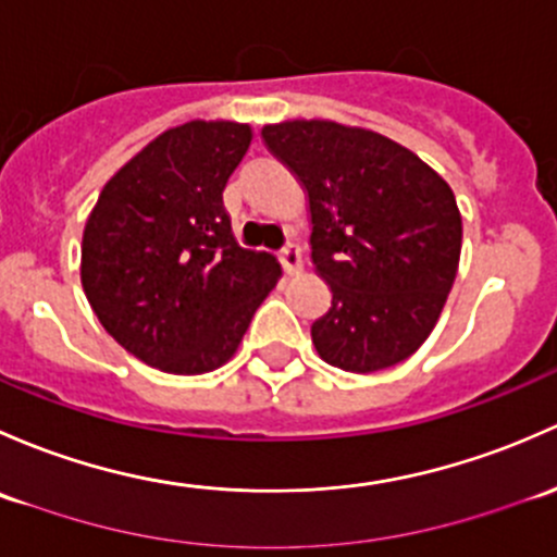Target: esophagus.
I'll return each mask as SVG.
<instances>
[{"instance_id": "obj_1", "label": "esophagus", "mask_w": 557, "mask_h": 557, "mask_svg": "<svg viewBox=\"0 0 557 557\" xmlns=\"http://www.w3.org/2000/svg\"><path fill=\"white\" fill-rule=\"evenodd\" d=\"M278 260H281V265H284L286 273L302 271V255H300V246L297 244H286L284 249L278 251Z\"/></svg>"}]
</instances>
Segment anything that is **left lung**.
I'll list each match as a JSON object with an SVG mask.
<instances>
[{
	"label": "left lung",
	"instance_id": "1",
	"mask_svg": "<svg viewBox=\"0 0 557 557\" xmlns=\"http://www.w3.org/2000/svg\"><path fill=\"white\" fill-rule=\"evenodd\" d=\"M308 190L311 260L332 306L311 326L326 364L375 372L405 362L437 324L461 257L448 182L375 131L332 120L262 128Z\"/></svg>",
	"mask_w": 557,
	"mask_h": 557
}]
</instances>
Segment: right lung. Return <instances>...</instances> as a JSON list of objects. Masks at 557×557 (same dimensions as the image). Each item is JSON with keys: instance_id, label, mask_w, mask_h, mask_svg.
Instances as JSON below:
<instances>
[{"instance_id": "right-lung-1", "label": "right lung", "mask_w": 557, "mask_h": 557, "mask_svg": "<svg viewBox=\"0 0 557 557\" xmlns=\"http://www.w3.org/2000/svg\"><path fill=\"white\" fill-rule=\"evenodd\" d=\"M249 141V125L227 120L169 128L107 182L85 222V297L145 364L216 370L276 286V257L244 249L222 203Z\"/></svg>"}]
</instances>
